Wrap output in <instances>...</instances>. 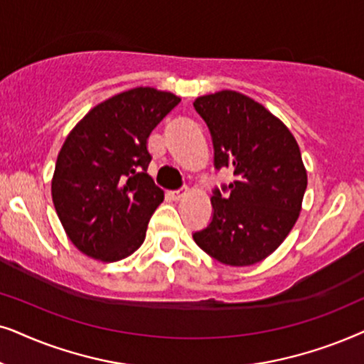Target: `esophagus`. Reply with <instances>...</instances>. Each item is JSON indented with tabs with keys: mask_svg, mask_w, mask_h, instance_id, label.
I'll return each instance as SVG.
<instances>
[{
	"mask_svg": "<svg viewBox=\"0 0 364 364\" xmlns=\"http://www.w3.org/2000/svg\"><path fill=\"white\" fill-rule=\"evenodd\" d=\"M186 188H185V190H176V191H171V193H169V195H171V198H173V200H181V198L183 196H185L186 195Z\"/></svg>",
	"mask_w": 364,
	"mask_h": 364,
	"instance_id": "esophagus-1",
	"label": "esophagus"
}]
</instances>
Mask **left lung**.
<instances>
[{"mask_svg": "<svg viewBox=\"0 0 364 364\" xmlns=\"http://www.w3.org/2000/svg\"><path fill=\"white\" fill-rule=\"evenodd\" d=\"M215 148V168L235 179L211 196L213 220L193 240L230 266H251L273 253L296 223L308 174L296 139L283 121L238 91L195 100Z\"/></svg>", "mask_w": 364, "mask_h": 364, "instance_id": "obj_1", "label": "left lung"}]
</instances>
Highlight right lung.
<instances>
[{"mask_svg":"<svg viewBox=\"0 0 364 364\" xmlns=\"http://www.w3.org/2000/svg\"><path fill=\"white\" fill-rule=\"evenodd\" d=\"M181 98L139 86L96 105L58 153L51 196L68 238L105 263L133 255L164 200L146 173L148 138Z\"/></svg>","mask_w":364,"mask_h":364,"instance_id":"add662e5","label":"right lung"}]
</instances>
